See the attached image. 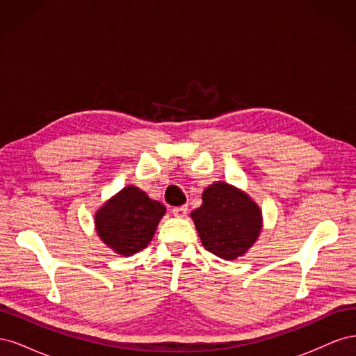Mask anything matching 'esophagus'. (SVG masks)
I'll return each instance as SVG.
<instances>
[{
	"label": "esophagus",
	"mask_w": 356,
	"mask_h": 356,
	"mask_svg": "<svg viewBox=\"0 0 356 356\" xmlns=\"http://www.w3.org/2000/svg\"><path fill=\"white\" fill-rule=\"evenodd\" d=\"M172 213H174L177 218H184L187 215V207H177L172 209Z\"/></svg>",
	"instance_id": "1"
}]
</instances>
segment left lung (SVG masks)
Wrapping results in <instances>:
<instances>
[{
    "label": "left lung",
    "mask_w": 356,
    "mask_h": 356,
    "mask_svg": "<svg viewBox=\"0 0 356 356\" xmlns=\"http://www.w3.org/2000/svg\"><path fill=\"white\" fill-rule=\"evenodd\" d=\"M190 217L204 250L229 261L250 251L263 229V212L257 202L222 181L203 190L200 208Z\"/></svg>",
    "instance_id": "8db88e82"
}]
</instances>
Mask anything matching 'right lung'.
<instances>
[{
  "label": "right lung",
  "instance_id": "1",
  "mask_svg": "<svg viewBox=\"0 0 356 356\" xmlns=\"http://www.w3.org/2000/svg\"><path fill=\"white\" fill-rule=\"evenodd\" d=\"M165 213L163 203L149 199L139 187L127 186L95 212V229L111 251L131 257L152 242Z\"/></svg>",
  "mask_w": 356,
  "mask_h": 356
}]
</instances>
